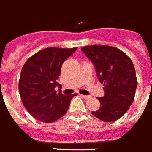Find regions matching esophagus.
<instances>
[{"label": "esophagus", "mask_w": 152, "mask_h": 152, "mask_svg": "<svg viewBox=\"0 0 152 152\" xmlns=\"http://www.w3.org/2000/svg\"><path fill=\"white\" fill-rule=\"evenodd\" d=\"M81 96H82V97H83V98L85 99H91V96H84V95H81Z\"/></svg>", "instance_id": "34e87169"}]
</instances>
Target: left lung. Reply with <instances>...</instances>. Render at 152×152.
Returning <instances> with one entry per match:
<instances>
[{
	"label": "left lung",
	"mask_w": 152,
	"mask_h": 152,
	"mask_svg": "<svg viewBox=\"0 0 152 152\" xmlns=\"http://www.w3.org/2000/svg\"><path fill=\"white\" fill-rule=\"evenodd\" d=\"M96 69L104 96L98 98L100 108L91 113L110 122L126 113L134 99L138 85L132 61L122 51L107 45H90L81 48Z\"/></svg>",
	"instance_id": "1"
}]
</instances>
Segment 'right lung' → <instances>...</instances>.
<instances>
[{
  "label": "right lung",
  "instance_id": "1",
  "mask_svg": "<svg viewBox=\"0 0 152 152\" xmlns=\"http://www.w3.org/2000/svg\"><path fill=\"white\" fill-rule=\"evenodd\" d=\"M73 48H48L27 60L20 75L18 89L24 107L36 120L45 123L56 121L69 109L74 96L55 91L56 82L65 60L77 50Z\"/></svg>",
  "mask_w": 152,
  "mask_h": 152
}]
</instances>
